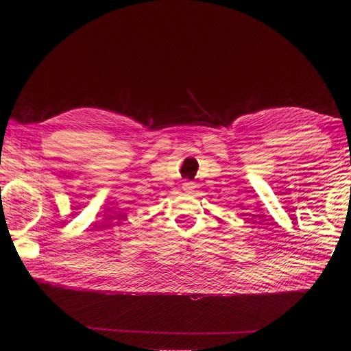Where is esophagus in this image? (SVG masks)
Wrapping results in <instances>:
<instances>
[{
  "label": "esophagus",
  "instance_id": "1",
  "mask_svg": "<svg viewBox=\"0 0 351 351\" xmlns=\"http://www.w3.org/2000/svg\"><path fill=\"white\" fill-rule=\"evenodd\" d=\"M196 187H197V185H196L195 182H191V181H185V182L182 184V190L187 191V193H193V191H195Z\"/></svg>",
  "mask_w": 351,
  "mask_h": 351
}]
</instances>
